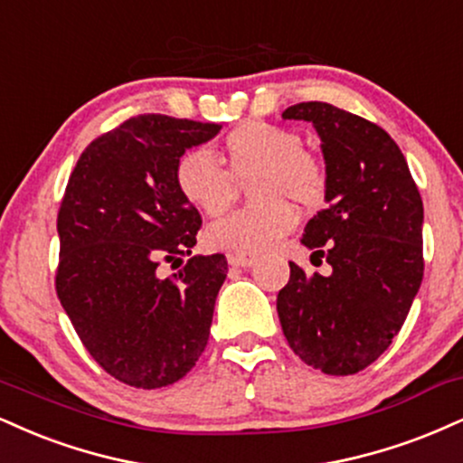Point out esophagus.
<instances>
[{
    "mask_svg": "<svg viewBox=\"0 0 463 463\" xmlns=\"http://www.w3.org/2000/svg\"><path fill=\"white\" fill-rule=\"evenodd\" d=\"M256 263V256L252 254H228V265L231 267H243V269H248V267H252Z\"/></svg>",
    "mask_w": 463,
    "mask_h": 463,
    "instance_id": "34e87169",
    "label": "esophagus"
}]
</instances>
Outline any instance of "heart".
<instances>
[{
	"mask_svg": "<svg viewBox=\"0 0 463 463\" xmlns=\"http://www.w3.org/2000/svg\"><path fill=\"white\" fill-rule=\"evenodd\" d=\"M226 165L204 148L176 159L175 185L185 203L207 215L231 207L239 183L260 203L232 211L204 232L209 248L231 254L269 252L298 226V211L317 209L327 192V172L315 153L302 148L299 136L263 120L239 125L224 140Z\"/></svg>",
	"mask_w": 463,
	"mask_h": 463,
	"instance_id": "b5f03b06",
	"label": "heart"
}]
</instances>
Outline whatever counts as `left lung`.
<instances>
[{"mask_svg":"<svg viewBox=\"0 0 463 463\" xmlns=\"http://www.w3.org/2000/svg\"><path fill=\"white\" fill-rule=\"evenodd\" d=\"M321 137L327 209L304 228L302 243L332 267L291 278L276 308L288 345L327 375H354L391 347L422 282V200L408 161L375 122L330 103L282 111Z\"/></svg>","mask_w":463,"mask_h":463,"instance_id":"1","label":"left lung"}]
</instances>
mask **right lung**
Here are the masks:
<instances>
[{
  "mask_svg": "<svg viewBox=\"0 0 463 463\" xmlns=\"http://www.w3.org/2000/svg\"><path fill=\"white\" fill-rule=\"evenodd\" d=\"M222 125L142 114L88 144L58 211L55 291L88 354L133 388L170 386L209 341L224 254L192 256L203 217L175 185L176 159Z\"/></svg>",
  "mask_w": 463,
  "mask_h": 463,
  "instance_id": "1",
  "label": "right lung"
}]
</instances>
